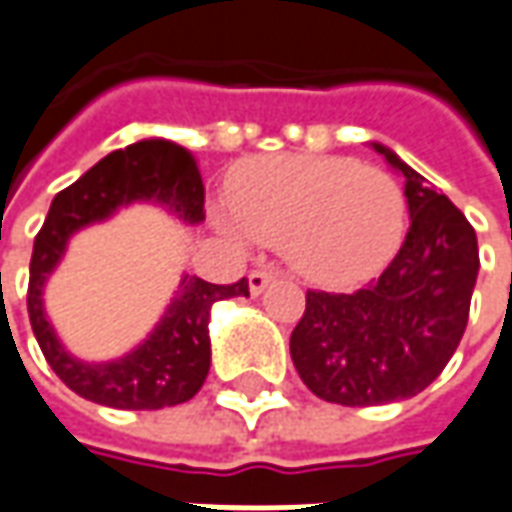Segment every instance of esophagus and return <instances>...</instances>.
<instances>
[{
	"label": "esophagus",
	"instance_id": "esophagus-1",
	"mask_svg": "<svg viewBox=\"0 0 512 512\" xmlns=\"http://www.w3.org/2000/svg\"><path fill=\"white\" fill-rule=\"evenodd\" d=\"M273 278H278V270H253L248 276V287H250V295H262L264 287L273 281Z\"/></svg>",
	"mask_w": 512,
	"mask_h": 512
}]
</instances>
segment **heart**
<instances>
[{
  "mask_svg": "<svg viewBox=\"0 0 512 512\" xmlns=\"http://www.w3.org/2000/svg\"><path fill=\"white\" fill-rule=\"evenodd\" d=\"M220 225L278 245L306 281L348 287L382 273L407 231V197L393 175L348 155H264L239 164Z\"/></svg>",
  "mask_w": 512,
  "mask_h": 512,
  "instance_id": "obj_1",
  "label": "heart"
}]
</instances>
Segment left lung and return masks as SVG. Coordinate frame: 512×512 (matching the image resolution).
Masks as SVG:
<instances>
[{
  "label": "left lung",
  "instance_id": "obj_1",
  "mask_svg": "<svg viewBox=\"0 0 512 512\" xmlns=\"http://www.w3.org/2000/svg\"><path fill=\"white\" fill-rule=\"evenodd\" d=\"M404 175L410 231L382 276L357 292H306L290 337L303 384L323 401L376 407L418 396L463 340L479 273L477 234L449 197L370 142Z\"/></svg>",
  "mask_w": 512,
  "mask_h": 512
}]
</instances>
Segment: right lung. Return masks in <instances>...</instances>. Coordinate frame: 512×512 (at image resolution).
<instances>
[{
	"mask_svg": "<svg viewBox=\"0 0 512 512\" xmlns=\"http://www.w3.org/2000/svg\"><path fill=\"white\" fill-rule=\"evenodd\" d=\"M136 200L158 203L189 225L203 222L206 189L192 153L167 139H144L108 153L80 181L58 192L35 236L27 312L49 368L77 396L114 410H161L189 401L203 387L211 365V306L236 295L248 298V278L236 284H209L197 276H183L150 337L111 362L72 357L47 320L41 298L69 236L91 222L108 220L119 206Z\"/></svg>",
	"mask_w": 512,
	"mask_h": 512,
	"instance_id": "1",
	"label": "right lung"
}]
</instances>
